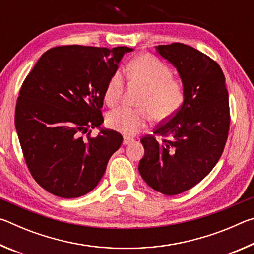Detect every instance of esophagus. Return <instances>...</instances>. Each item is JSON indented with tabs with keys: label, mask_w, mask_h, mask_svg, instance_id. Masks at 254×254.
<instances>
[{
	"label": "esophagus",
	"mask_w": 254,
	"mask_h": 254,
	"mask_svg": "<svg viewBox=\"0 0 254 254\" xmlns=\"http://www.w3.org/2000/svg\"><path fill=\"white\" fill-rule=\"evenodd\" d=\"M133 140L132 137H130V136H123V144L124 145H127V144H130V143H132L133 142Z\"/></svg>",
	"instance_id": "34e87169"
}]
</instances>
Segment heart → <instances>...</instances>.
I'll return each instance as SVG.
<instances>
[{"instance_id":"1","label":"heart","mask_w":254,"mask_h":254,"mask_svg":"<svg viewBox=\"0 0 254 254\" xmlns=\"http://www.w3.org/2000/svg\"><path fill=\"white\" fill-rule=\"evenodd\" d=\"M126 71L127 79L142 86L144 91L137 101L140 107L121 106L107 114L106 124L112 130L133 135L145 127L151 117L156 121H165L182 109L186 98L184 85L174 79L173 70L161 60L151 55H140L128 64ZM123 91V75L118 70L106 84V104H118Z\"/></svg>"}]
</instances>
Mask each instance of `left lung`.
<instances>
[{
  "label": "left lung",
  "mask_w": 254,
  "mask_h": 254,
  "mask_svg": "<svg viewBox=\"0 0 254 254\" xmlns=\"http://www.w3.org/2000/svg\"><path fill=\"white\" fill-rule=\"evenodd\" d=\"M156 50L177 69L186 98L168 122L141 139L139 173L154 190L173 196L194 187L220 160L230 128L229 93L221 67L208 56L179 42ZM157 135L169 139L158 141Z\"/></svg>",
  "instance_id": "obj_1"
}]
</instances>
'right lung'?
<instances>
[{
  "instance_id": "add662e5",
  "label": "right lung",
  "mask_w": 254,
  "mask_h": 254,
  "mask_svg": "<svg viewBox=\"0 0 254 254\" xmlns=\"http://www.w3.org/2000/svg\"><path fill=\"white\" fill-rule=\"evenodd\" d=\"M132 50L55 47L23 81L15 128L30 173L47 191L76 198L100 183L123 141L120 133L102 127L104 91L124 54ZM95 127L100 133L89 137V128Z\"/></svg>"
}]
</instances>
